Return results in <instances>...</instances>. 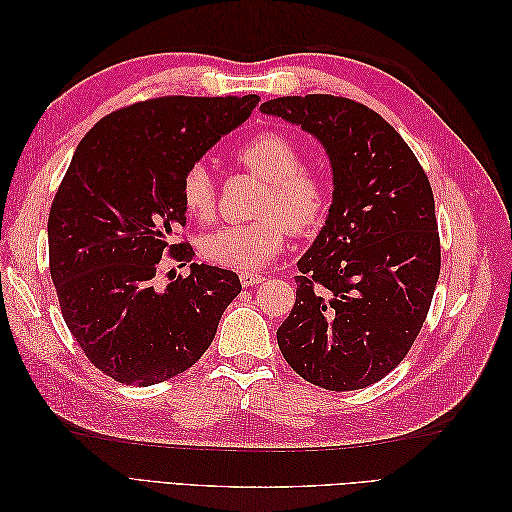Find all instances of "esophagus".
Returning <instances> with one entry per match:
<instances>
[{
	"instance_id": "obj_1",
	"label": "esophagus",
	"mask_w": 512,
	"mask_h": 512,
	"mask_svg": "<svg viewBox=\"0 0 512 512\" xmlns=\"http://www.w3.org/2000/svg\"><path fill=\"white\" fill-rule=\"evenodd\" d=\"M239 280H241V284H243L245 288H250V286H256V284H260V282H265V277H262L260 273H254V271H243V273L239 275Z\"/></svg>"
}]
</instances>
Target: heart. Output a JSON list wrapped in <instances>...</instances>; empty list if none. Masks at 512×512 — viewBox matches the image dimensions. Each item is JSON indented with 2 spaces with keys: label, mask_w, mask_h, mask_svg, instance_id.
Returning a JSON list of instances; mask_svg holds the SVG:
<instances>
[{
  "label": "heart",
  "mask_w": 512,
  "mask_h": 512,
  "mask_svg": "<svg viewBox=\"0 0 512 512\" xmlns=\"http://www.w3.org/2000/svg\"><path fill=\"white\" fill-rule=\"evenodd\" d=\"M239 162L265 181L252 224H228L203 237L200 250L213 265L260 269L280 256L288 230L309 232L322 224L329 209V185L320 170L303 166V151L277 130L254 134ZM181 203L192 218L209 222L215 215V181L203 162L192 164L181 179Z\"/></svg>",
  "instance_id": "heart-1"
}]
</instances>
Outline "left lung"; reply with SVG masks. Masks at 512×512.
<instances>
[{
	"mask_svg": "<svg viewBox=\"0 0 512 512\" xmlns=\"http://www.w3.org/2000/svg\"><path fill=\"white\" fill-rule=\"evenodd\" d=\"M327 151L333 203L297 267L277 344L301 378L354 391L395 369L421 331L440 277L431 185L391 123L324 94L260 104Z\"/></svg>",
	"mask_w": 512,
	"mask_h": 512,
	"instance_id": "1",
	"label": "left lung"
}]
</instances>
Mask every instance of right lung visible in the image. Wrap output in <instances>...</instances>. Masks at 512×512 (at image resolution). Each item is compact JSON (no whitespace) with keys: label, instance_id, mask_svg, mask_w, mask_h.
Here are the masks:
<instances>
[{"label":"right lung","instance_id":"add662e5","mask_svg":"<svg viewBox=\"0 0 512 512\" xmlns=\"http://www.w3.org/2000/svg\"><path fill=\"white\" fill-rule=\"evenodd\" d=\"M258 96H168L100 119L76 147L49 213L51 277L70 333L102 374L151 386L192 367L241 292L237 273L190 265L156 286L185 226L181 179L252 115Z\"/></svg>","mask_w":512,"mask_h":512}]
</instances>
